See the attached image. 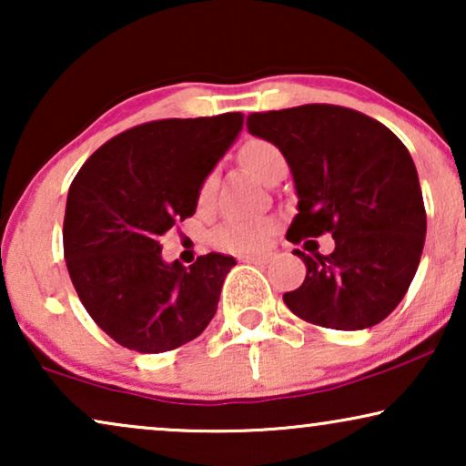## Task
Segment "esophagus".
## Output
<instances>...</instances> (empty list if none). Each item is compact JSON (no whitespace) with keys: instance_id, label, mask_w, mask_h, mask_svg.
I'll use <instances>...</instances> for the list:
<instances>
[{"instance_id":"obj_1","label":"esophagus","mask_w":466,"mask_h":466,"mask_svg":"<svg viewBox=\"0 0 466 466\" xmlns=\"http://www.w3.org/2000/svg\"><path fill=\"white\" fill-rule=\"evenodd\" d=\"M241 263H252V265H258V263H267L269 257L267 254H244V257H239Z\"/></svg>"}]
</instances>
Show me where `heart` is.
Listing matches in <instances>:
<instances>
[{"label":"heart","mask_w":466,"mask_h":466,"mask_svg":"<svg viewBox=\"0 0 466 466\" xmlns=\"http://www.w3.org/2000/svg\"><path fill=\"white\" fill-rule=\"evenodd\" d=\"M239 163L250 171L252 176H257L258 180L269 184L273 176L286 169V158L282 150L276 144L267 142V139H248L241 146L239 152ZM216 180L214 174L203 177L199 195H197V203L201 209H208L214 203L216 197ZM276 231V220L273 218H252V220H238L231 218L216 228L214 241L220 248L231 252H257L269 244V238Z\"/></svg>","instance_id":"b5f03b06"}]
</instances>
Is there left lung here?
Instances as JSON below:
<instances>
[{
  "instance_id": "obj_1",
  "label": "left lung",
  "mask_w": 466,
  "mask_h": 466,
  "mask_svg": "<svg viewBox=\"0 0 466 466\" xmlns=\"http://www.w3.org/2000/svg\"><path fill=\"white\" fill-rule=\"evenodd\" d=\"M248 131L276 144L289 163L299 214L286 239L330 233L335 250L305 254L292 314L318 327L360 330L384 320L416 276L426 209L405 144L367 114L308 104L248 116Z\"/></svg>"
}]
</instances>
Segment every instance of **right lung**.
I'll return each mask as SVG.
<instances>
[{
    "label": "right lung",
    "mask_w": 466,
    "mask_h": 466,
    "mask_svg": "<svg viewBox=\"0 0 466 466\" xmlns=\"http://www.w3.org/2000/svg\"><path fill=\"white\" fill-rule=\"evenodd\" d=\"M244 114L165 118L95 150L76 174L63 220L69 278L88 316L123 348L158 354L199 337L233 257L165 263L161 235L197 209L199 187L235 142Z\"/></svg>",
    "instance_id": "right-lung-1"
}]
</instances>
